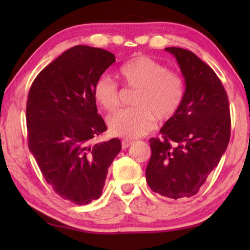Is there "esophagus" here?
<instances>
[{
    "label": "esophagus",
    "mask_w": 250,
    "mask_h": 250,
    "mask_svg": "<svg viewBox=\"0 0 250 250\" xmlns=\"http://www.w3.org/2000/svg\"><path fill=\"white\" fill-rule=\"evenodd\" d=\"M122 149H126V147H129L131 145H132L133 141L128 140V139H125V140H122Z\"/></svg>",
    "instance_id": "1"
}]
</instances>
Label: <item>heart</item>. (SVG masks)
Wrapping results in <instances>:
<instances>
[{
	"label": "heart",
	"mask_w": 250,
	"mask_h": 250,
	"mask_svg": "<svg viewBox=\"0 0 250 250\" xmlns=\"http://www.w3.org/2000/svg\"><path fill=\"white\" fill-rule=\"evenodd\" d=\"M119 75L125 87L137 89L132 100L135 107L119 110L108 118L112 134L141 137L154 128L155 118L167 121L179 111L184 99L183 78L158 61L134 57L120 67ZM94 97L104 110L113 111L120 104L119 86L109 76H101L94 86Z\"/></svg>",
	"instance_id": "b5f03b06"
}]
</instances>
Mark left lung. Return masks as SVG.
<instances>
[{
    "mask_svg": "<svg viewBox=\"0 0 250 250\" xmlns=\"http://www.w3.org/2000/svg\"><path fill=\"white\" fill-rule=\"evenodd\" d=\"M185 82L184 99L174 117L152 138L146 176L151 189L168 198L191 197L218 166L230 138L229 104L215 71L195 54L167 47Z\"/></svg>",
    "mask_w": 250,
    "mask_h": 250,
    "instance_id": "1",
    "label": "left lung"
}]
</instances>
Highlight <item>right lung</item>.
I'll use <instances>...</instances> for the list:
<instances>
[{"label":"right lung","instance_id":"1","mask_svg":"<svg viewBox=\"0 0 250 250\" xmlns=\"http://www.w3.org/2000/svg\"><path fill=\"white\" fill-rule=\"evenodd\" d=\"M115 62L108 50L74 46L37 75L28 92L29 151L54 191L77 205L100 197L108 168L121 150L117 138L91 143L107 130L94 86Z\"/></svg>","mask_w":250,"mask_h":250}]
</instances>
